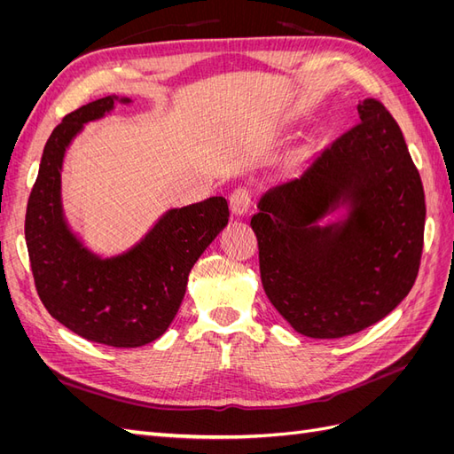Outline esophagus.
I'll use <instances>...</instances> for the list:
<instances>
[{
  "label": "esophagus",
  "mask_w": 454,
  "mask_h": 454,
  "mask_svg": "<svg viewBox=\"0 0 454 454\" xmlns=\"http://www.w3.org/2000/svg\"><path fill=\"white\" fill-rule=\"evenodd\" d=\"M250 204H252V195H250V189L248 187H237L231 193V197H229L231 212L235 214V215L248 214Z\"/></svg>",
  "instance_id": "obj_1"
}]
</instances>
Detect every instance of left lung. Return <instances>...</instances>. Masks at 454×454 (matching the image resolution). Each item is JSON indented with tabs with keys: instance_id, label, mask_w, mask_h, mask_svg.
Returning a JSON list of instances; mask_svg holds the SVG:
<instances>
[{
	"instance_id": "8db88e82",
	"label": "left lung",
	"mask_w": 454,
	"mask_h": 454,
	"mask_svg": "<svg viewBox=\"0 0 454 454\" xmlns=\"http://www.w3.org/2000/svg\"><path fill=\"white\" fill-rule=\"evenodd\" d=\"M301 176L259 199L252 229L263 290L297 333L339 339L377 324L419 274L424 189L403 134L379 100ZM340 207L348 217L319 225Z\"/></svg>"
}]
</instances>
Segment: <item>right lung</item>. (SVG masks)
Wrapping results in <instances>:
<instances>
[{"label":"right lung","instance_id":"1","mask_svg":"<svg viewBox=\"0 0 454 454\" xmlns=\"http://www.w3.org/2000/svg\"><path fill=\"white\" fill-rule=\"evenodd\" d=\"M129 98L106 96L75 109L52 130L26 208L24 235L35 290L54 320L92 342L136 348L159 339L182 305L187 277L229 222L223 197L172 208L130 250L100 257L77 239L62 208L66 149Z\"/></svg>","mask_w":454,"mask_h":454}]
</instances>
